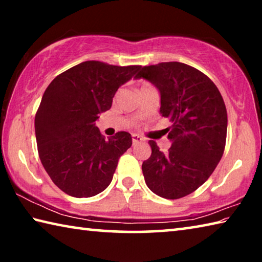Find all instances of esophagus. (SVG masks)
<instances>
[{
	"label": "esophagus",
	"mask_w": 262,
	"mask_h": 262,
	"mask_svg": "<svg viewBox=\"0 0 262 262\" xmlns=\"http://www.w3.org/2000/svg\"><path fill=\"white\" fill-rule=\"evenodd\" d=\"M132 141H133V144H137V143H140V142L144 141V139H143V137H142L141 135L133 134V135H132Z\"/></svg>",
	"instance_id": "1"
}]
</instances>
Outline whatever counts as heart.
Masks as SVG:
<instances>
[{
	"label": "heart",
	"mask_w": 262,
	"mask_h": 262,
	"mask_svg": "<svg viewBox=\"0 0 262 262\" xmlns=\"http://www.w3.org/2000/svg\"><path fill=\"white\" fill-rule=\"evenodd\" d=\"M145 85H148V83H142V85H141V88H143V86H145ZM140 88V89H141Z\"/></svg>",
	"instance_id": "heart-1"
}]
</instances>
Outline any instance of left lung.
Wrapping results in <instances>:
<instances>
[{"instance_id":"8db88e82","label":"left lung","mask_w":262,"mask_h":262,"mask_svg":"<svg viewBox=\"0 0 262 262\" xmlns=\"http://www.w3.org/2000/svg\"><path fill=\"white\" fill-rule=\"evenodd\" d=\"M136 78L161 92V113L172 123L167 152L149 141L151 156L142 164L145 184L164 199L184 198L196 190L223 156L228 114L221 92L200 70L181 62H161L140 68Z\"/></svg>"}]
</instances>
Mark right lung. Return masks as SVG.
I'll return each mask as SVG.
<instances>
[{
	"instance_id": "right-lung-1",
	"label": "right lung",
	"mask_w": 262,
	"mask_h": 262,
	"mask_svg": "<svg viewBox=\"0 0 262 262\" xmlns=\"http://www.w3.org/2000/svg\"><path fill=\"white\" fill-rule=\"evenodd\" d=\"M141 66L85 61L53 79L35 113L38 152L53 183L74 198H90L107 187L119 158L132 145L127 132L107 140L95 121L111 108L115 92Z\"/></svg>"
}]
</instances>
